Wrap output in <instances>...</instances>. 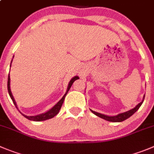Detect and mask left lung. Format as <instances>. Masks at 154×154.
<instances>
[{"label": "left lung", "mask_w": 154, "mask_h": 154, "mask_svg": "<svg viewBox=\"0 0 154 154\" xmlns=\"http://www.w3.org/2000/svg\"><path fill=\"white\" fill-rule=\"evenodd\" d=\"M143 100H144V97H143V100H142V102H140V103H139L138 105H137V106L134 108V109H132L129 110V111H128V112H125L120 113V114L117 115V116H106V115L100 114V113L97 112H94L91 109H90V111H91L93 114H95L96 116H98V117L105 119V120H106V121H109V122H123V121L126 120V119H128L129 117H131V116L134 113H135L139 109V108H140V106L142 105Z\"/></svg>", "instance_id": "left-lung-1"}]
</instances>
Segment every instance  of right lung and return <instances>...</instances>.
I'll return each instance as SVG.
<instances>
[{"label": "right lung", "instance_id": "obj_1", "mask_svg": "<svg viewBox=\"0 0 154 154\" xmlns=\"http://www.w3.org/2000/svg\"><path fill=\"white\" fill-rule=\"evenodd\" d=\"M77 79H79V77H77V76H76V77H73L71 80H70V83H69L68 84V87H67V92L65 93V94L64 95V97L61 98V100H60L58 103H57V104L55 105V106H54V107H52L51 109L49 110V111L46 112L45 113H42V114L41 115H38V116H25V115L23 114H21L23 115V116H24L25 118H26L27 119H29V120H31V121H35V122H40V121H45V120H47V119H51V118L54 117V116H56V115L57 114V113L59 112L60 109H61V106H62L63 103H64V98H65V96L67 95V92L69 91V90H70V87L72 86L73 83H74V81H75L76 80H77ZM10 82H11V78H10V74L8 75V93H9V95L10 97H11V100H12L13 103H14V104L15 105L16 108L17 109V103H16L15 100H14V97H13L12 95V93H11V87H10Z\"/></svg>", "mask_w": 154, "mask_h": 154}]
</instances>
